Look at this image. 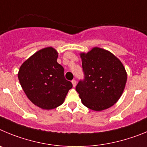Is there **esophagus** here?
Instances as JSON below:
<instances>
[{
	"label": "esophagus",
	"mask_w": 147,
	"mask_h": 147,
	"mask_svg": "<svg viewBox=\"0 0 147 147\" xmlns=\"http://www.w3.org/2000/svg\"><path fill=\"white\" fill-rule=\"evenodd\" d=\"M72 86H73V87H75V86H76V84H77L76 80H72Z\"/></svg>",
	"instance_id": "1"
}]
</instances>
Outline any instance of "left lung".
Wrapping results in <instances>:
<instances>
[{
  "instance_id": "8db88e82",
  "label": "left lung",
  "mask_w": 147,
  "mask_h": 147,
  "mask_svg": "<svg viewBox=\"0 0 147 147\" xmlns=\"http://www.w3.org/2000/svg\"><path fill=\"white\" fill-rule=\"evenodd\" d=\"M84 78L76 86L82 103L100 111L118 101L127 82L125 69L114 55L100 47L81 53Z\"/></svg>"
}]
</instances>
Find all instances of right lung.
Returning a JSON list of instances; mask_svg holds the SVG:
<instances>
[{
  "instance_id": "right-lung-1",
  "label": "right lung",
  "mask_w": 147,
  "mask_h": 147,
  "mask_svg": "<svg viewBox=\"0 0 147 147\" xmlns=\"http://www.w3.org/2000/svg\"><path fill=\"white\" fill-rule=\"evenodd\" d=\"M53 47L42 49L21 65L18 79L28 98L42 109L57 108L64 102L70 81L65 79L64 67L57 62Z\"/></svg>"
}]
</instances>
